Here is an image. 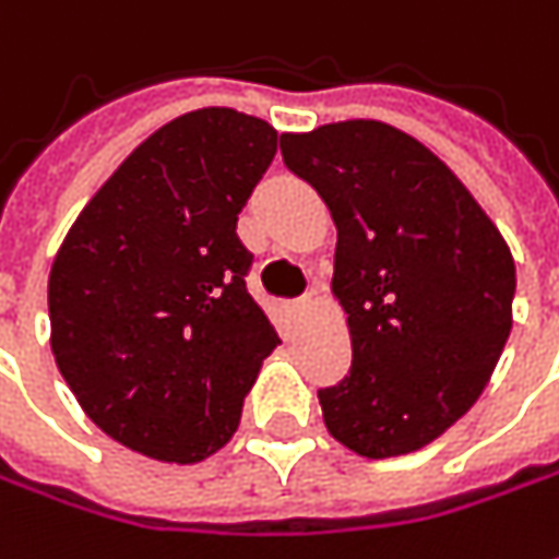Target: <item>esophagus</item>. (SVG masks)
<instances>
[{"instance_id": "34e87169", "label": "esophagus", "mask_w": 559, "mask_h": 559, "mask_svg": "<svg viewBox=\"0 0 559 559\" xmlns=\"http://www.w3.org/2000/svg\"><path fill=\"white\" fill-rule=\"evenodd\" d=\"M309 302H312V290L302 294V297L290 299V302H287V312H302V309H309Z\"/></svg>"}]
</instances>
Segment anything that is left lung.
Returning <instances> with one entry per match:
<instances>
[{
    "label": "left lung",
    "mask_w": 559,
    "mask_h": 559,
    "mask_svg": "<svg viewBox=\"0 0 559 559\" xmlns=\"http://www.w3.org/2000/svg\"><path fill=\"white\" fill-rule=\"evenodd\" d=\"M337 225L334 297L353 368L318 390L361 457L424 449L486 390L510 337L516 269L501 231L430 147L377 120L281 135Z\"/></svg>",
    "instance_id": "8db88e82"
}]
</instances>
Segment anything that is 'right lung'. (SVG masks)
Returning a JSON list of instances; mask_svg holds the SVG:
<instances>
[{"mask_svg": "<svg viewBox=\"0 0 559 559\" xmlns=\"http://www.w3.org/2000/svg\"><path fill=\"white\" fill-rule=\"evenodd\" d=\"M278 132L231 107L160 126L76 216L49 275L51 353L126 449L194 464L222 449L281 340L247 290L241 213Z\"/></svg>", "mask_w": 559, "mask_h": 559, "instance_id": "add662e5", "label": "right lung"}]
</instances>
